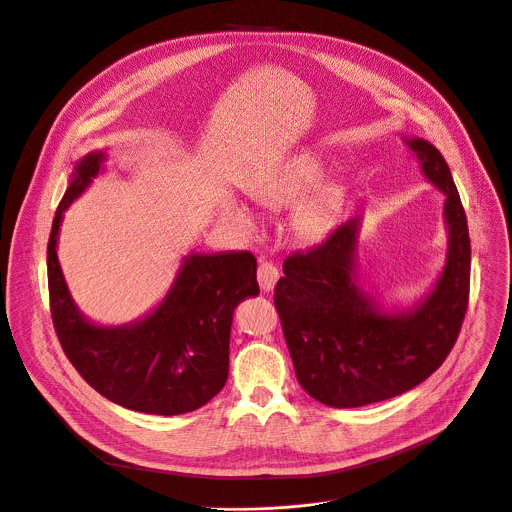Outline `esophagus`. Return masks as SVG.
<instances>
[{"label": "esophagus", "mask_w": 512, "mask_h": 512, "mask_svg": "<svg viewBox=\"0 0 512 512\" xmlns=\"http://www.w3.org/2000/svg\"><path fill=\"white\" fill-rule=\"evenodd\" d=\"M278 280V268L272 262H260L258 266V285L264 293L272 291Z\"/></svg>", "instance_id": "esophagus-1"}]
</instances>
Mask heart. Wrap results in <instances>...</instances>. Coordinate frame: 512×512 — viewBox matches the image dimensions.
<instances>
[{"label": "heart", "instance_id": "heart-1", "mask_svg": "<svg viewBox=\"0 0 512 512\" xmlns=\"http://www.w3.org/2000/svg\"><path fill=\"white\" fill-rule=\"evenodd\" d=\"M323 175L325 162L321 154H317L315 150H297L293 154H287L285 158H280L268 173L256 179L248 187V193L264 207L291 205L311 188L319 185ZM236 213L240 221L248 223L246 213ZM335 217L337 195L331 187L321 185L295 207L293 230L305 242H319L331 232Z\"/></svg>", "mask_w": 512, "mask_h": 512}]
</instances>
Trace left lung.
<instances>
[{
    "label": "left lung",
    "instance_id": "obj_1",
    "mask_svg": "<svg viewBox=\"0 0 512 512\" xmlns=\"http://www.w3.org/2000/svg\"><path fill=\"white\" fill-rule=\"evenodd\" d=\"M403 140L445 197V264L429 293L399 309L360 287L362 217L337 225L321 246L289 256L274 289L297 380L327 407H364L415 388L443 364L466 315L470 234L460 193L431 142Z\"/></svg>",
    "mask_w": 512,
    "mask_h": 512
}]
</instances>
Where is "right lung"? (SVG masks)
<instances>
[{
	"label": "right lung",
	"mask_w": 512,
	"mask_h": 512,
	"mask_svg": "<svg viewBox=\"0 0 512 512\" xmlns=\"http://www.w3.org/2000/svg\"><path fill=\"white\" fill-rule=\"evenodd\" d=\"M105 158L95 150L77 160L52 221L46 262L56 335L77 372L107 401L148 415L191 413L225 386L234 311L260 293L256 258L250 252H191L144 317L124 325L93 323L69 291L56 248L65 211L103 173Z\"/></svg>",
	"instance_id": "add662e5"
}]
</instances>
